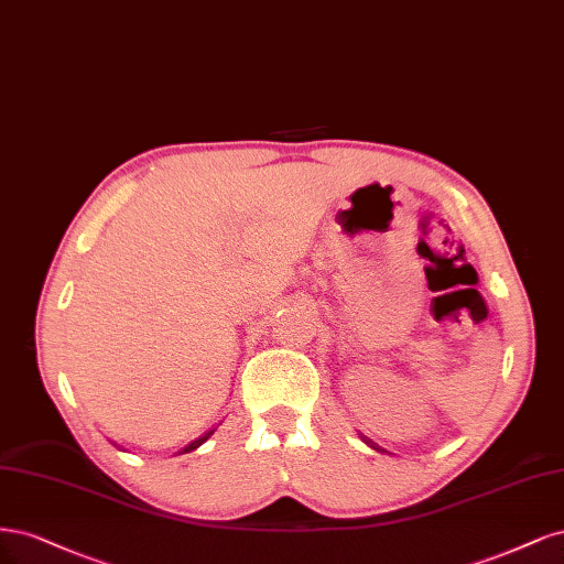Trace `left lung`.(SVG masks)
I'll return each instance as SVG.
<instances>
[{
	"label": "left lung",
	"instance_id": "1",
	"mask_svg": "<svg viewBox=\"0 0 564 564\" xmlns=\"http://www.w3.org/2000/svg\"><path fill=\"white\" fill-rule=\"evenodd\" d=\"M366 443H370V445H372V447H375V449H379V447H377V445H375V443H372V441H368V438H366Z\"/></svg>",
	"mask_w": 564,
	"mask_h": 564
}]
</instances>
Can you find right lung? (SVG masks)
I'll return each instance as SVG.
<instances>
[{
  "label": "right lung",
  "instance_id": "right-lung-1",
  "mask_svg": "<svg viewBox=\"0 0 564 564\" xmlns=\"http://www.w3.org/2000/svg\"><path fill=\"white\" fill-rule=\"evenodd\" d=\"M213 431H215V429H210V431H208V433H204V435H198L196 441H192L187 447H183V452H192V449H196L198 445H204V443L210 438V435H213Z\"/></svg>",
  "mask_w": 564,
  "mask_h": 564
}]
</instances>
